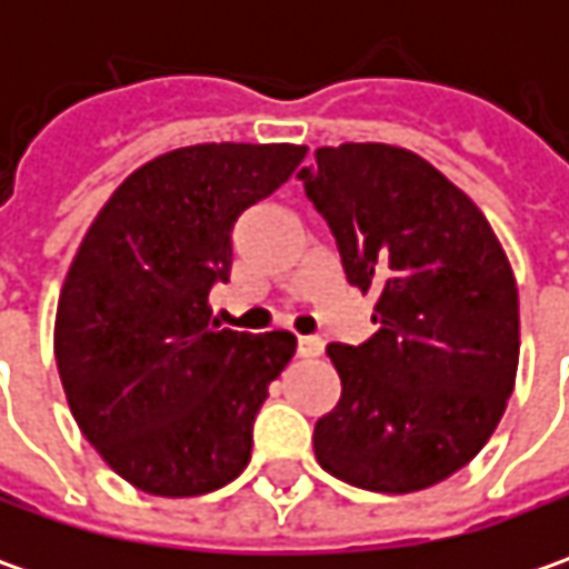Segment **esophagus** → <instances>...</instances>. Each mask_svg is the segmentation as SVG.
Wrapping results in <instances>:
<instances>
[{
	"label": "esophagus",
	"mask_w": 569,
	"mask_h": 569,
	"mask_svg": "<svg viewBox=\"0 0 569 569\" xmlns=\"http://www.w3.org/2000/svg\"><path fill=\"white\" fill-rule=\"evenodd\" d=\"M322 341L319 339H297V358H319Z\"/></svg>",
	"instance_id": "esophagus-1"
}]
</instances>
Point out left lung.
<instances>
[{"label": "left lung", "instance_id": "1", "mask_svg": "<svg viewBox=\"0 0 569 569\" xmlns=\"http://www.w3.org/2000/svg\"><path fill=\"white\" fill-rule=\"evenodd\" d=\"M307 199L345 274L377 297V332L329 345L339 405L313 430L317 462L380 493L425 491L491 440L519 367V295L481 208L421 154L380 142L317 148Z\"/></svg>", "mask_w": 569, "mask_h": 569}]
</instances>
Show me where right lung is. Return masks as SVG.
<instances>
[{"label":"right lung","instance_id":"right-lung-1","mask_svg":"<svg viewBox=\"0 0 569 569\" xmlns=\"http://www.w3.org/2000/svg\"><path fill=\"white\" fill-rule=\"evenodd\" d=\"M303 144L208 142L129 173L84 233L56 307V367L84 440L154 497L218 491L247 469L291 332L218 329L208 291L230 230L272 196Z\"/></svg>","mask_w":569,"mask_h":569}]
</instances>
